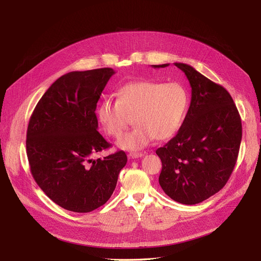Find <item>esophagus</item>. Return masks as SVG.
<instances>
[{
    "mask_svg": "<svg viewBox=\"0 0 261 261\" xmlns=\"http://www.w3.org/2000/svg\"><path fill=\"white\" fill-rule=\"evenodd\" d=\"M143 155H144V153H141V152H130L128 154L129 159H136V158H141Z\"/></svg>",
    "mask_w": 261,
    "mask_h": 261,
    "instance_id": "esophagus-1",
    "label": "esophagus"
}]
</instances>
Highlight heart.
I'll return each instance as SVG.
<instances>
[{
    "label": "heart",
    "mask_w": 261,
    "mask_h": 261,
    "mask_svg": "<svg viewBox=\"0 0 261 261\" xmlns=\"http://www.w3.org/2000/svg\"><path fill=\"white\" fill-rule=\"evenodd\" d=\"M189 93L180 83L138 81L124 85L117 100L105 99L99 120L110 136L120 138L133 122L136 127L118 140L123 149H143L158 138L170 139L183 125Z\"/></svg>",
    "instance_id": "1"
}]
</instances>
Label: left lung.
Returning <instances> with one entry per match:
<instances>
[{
    "instance_id": "8db88e82",
    "label": "left lung",
    "mask_w": 261,
    "mask_h": 261,
    "mask_svg": "<svg viewBox=\"0 0 261 261\" xmlns=\"http://www.w3.org/2000/svg\"><path fill=\"white\" fill-rule=\"evenodd\" d=\"M174 65L185 73L192 99L175 137L155 151L162 162L159 183L173 200L196 204L218 193L230 178L241 146L242 122L231 94L222 86L191 65Z\"/></svg>"
}]
</instances>
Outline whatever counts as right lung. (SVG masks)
<instances>
[{"instance_id":"add662e5","label":"right lung","mask_w":261,"mask_h":261,"mask_svg":"<svg viewBox=\"0 0 261 261\" xmlns=\"http://www.w3.org/2000/svg\"><path fill=\"white\" fill-rule=\"evenodd\" d=\"M113 74L106 67L61 76L30 117L26 148L31 174L52 201L69 211L103 206L127 162L124 151L92 159L110 147L98 132L94 111Z\"/></svg>"}]
</instances>
